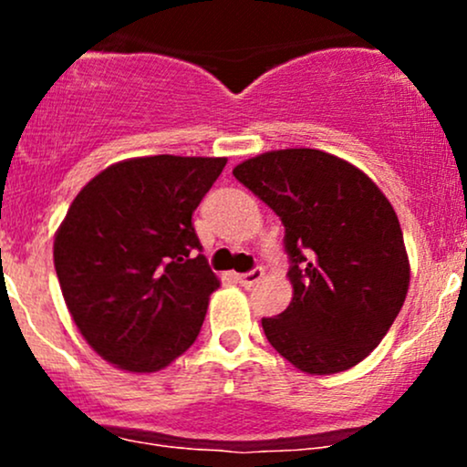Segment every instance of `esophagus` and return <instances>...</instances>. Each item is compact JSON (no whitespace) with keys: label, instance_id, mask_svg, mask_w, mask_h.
Segmentation results:
<instances>
[{"label":"esophagus","instance_id":"34e87169","mask_svg":"<svg viewBox=\"0 0 467 467\" xmlns=\"http://www.w3.org/2000/svg\"><path fill=\"white\" fill-rule=\"evenodd\" d=\"M261 278H264V267H254V270L245 272V275H237V281L244 287H254Z\"/></svg>","mask_w":467,"mask_h":467}]
</instances>
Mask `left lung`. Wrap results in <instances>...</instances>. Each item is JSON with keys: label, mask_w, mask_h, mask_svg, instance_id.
I'll return each instance as SVG.
<instances>
[{"label": "left lung", "mask_w": 467, "mask_h": 467, "mask_svg": "<svg viewBox=\"0 0 467 467\" xmlns=\"http://www.w3.org/2000/svg\"><path fill=\"white\" fill-rule=\"evenodd\" d=\"M233 175L281 217L292 303L264 318L265 337L298 371L356 367L398 318L410 283L400 219L358 166L320 149H278Z\"/></svg>", "instance_id": "left-lung-1"}]
</instances>
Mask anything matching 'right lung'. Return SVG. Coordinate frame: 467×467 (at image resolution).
Instances as JSON below:
<instances>
[{
  "mask_svg": "<svg viewBox=\"0 0 467 467\" xmlns=\"http://www.w3.org/2000/svg\"><path fill=\"white\" fill-rule=\"evenodd\" d=\"M226 158L149 155L107 166L55 234V270L74 325L103 360L155 373L200 336L219 278L192 211Z\"/></svg>",
  "mask_w": 467,
  "mask_h": 467,
  "instance_id": "add662e5",
  "label": "right lung"
}]
</instances>
